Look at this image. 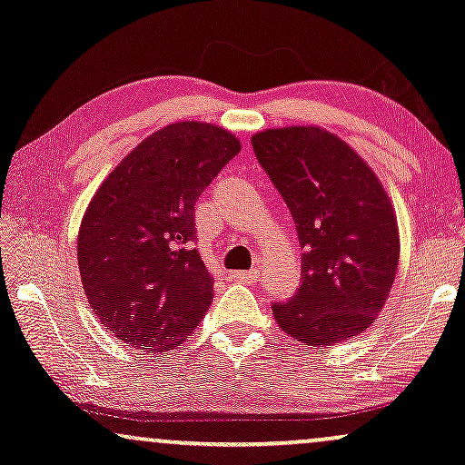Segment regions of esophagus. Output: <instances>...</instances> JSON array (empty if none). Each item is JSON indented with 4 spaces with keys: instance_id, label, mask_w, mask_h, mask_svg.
<instances>
[{
    "instance_id": "esophagus-1",
    "label": "esophagus",
    "mask_w": 465,
    "mask_h": 465,
    "mask_svg": "<svg viewBox=\"0 0 465 465\" xmlns=\"http://www.w3.org/2000/svg\"><path fill=\"white\" fill-rule=\"evenodd\" d=\"M233 281H238V282H257V278H259V272L257 270H251V272H233Z\"/></svg>"
}]
</instances>
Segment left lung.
I'll return each mask as SVG.
<instances>
[{
	"mask_svg": "<svg viewBox=\"0 0 465 465\" xmlns=\"http://www.w3.org/2000/svg\"><path fill=\"white\" fill-rule=\"evenodd\" d=\"M251 144L304 249L300 289L272 304L276 323L308 346L359 336L385 306L398 270V221L385 189L325 129H268Z\"/></svg>",
	"mask_w": 465,
	"mask_h": 465,
	"instance_id": "obj_1",
	"label": "left lung"
}]
</instances>
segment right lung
I'll return each instance as SVG.
<instances>
[{
  "mask_svg": "<svg viewBox=\"0 0 465 465\" xmlns=\"http://www.w3.org/2000/svg\"><path fill=\"white\" fill-rule=\"evenodd\" d=\"M238 153L225 129L174 123L135 146L93 195L78 233L80 278L121 342L165 352L200 325L214 278L195 249V202Z\"/></svg>",
  "mask_w": 465,
  "mask_h": 465,
  "instance_id": "obj_1",
  "label": "right lung"
}]
</instances>
